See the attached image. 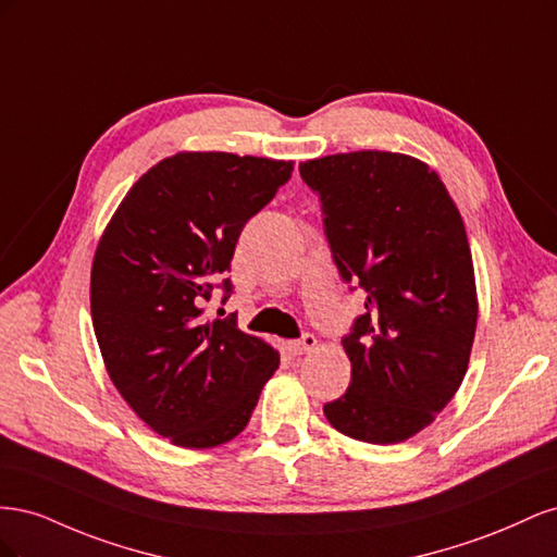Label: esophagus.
<instances>
[{
	"label": "esophagus",
	"instance_id": "obj_1",
	"mask_svg": "<svg viewBox=\"0 0 557 557\" xmlns=\"http://www.w3.org/2000/svg\"><path fill=\"white\" fill-rule=\"evenodd\" d=\"M315 344H318V339L313 334H301L299 339H295V342H290V350L295 352V356H305V352H309V350H313L315 348Z\"/></svg>",
	"mask_w": 557,
	"mask_h": 557
}]
</instances>
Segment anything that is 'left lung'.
<instances>
[{
  "label": "left lung",
  "instance_id": "left-lung-1",
  "mask_svg": "<svg viewBox=\"0 0 557 557\" xmlns=\"http://www.w3.org/2000/svg\"><path fill=\"white\" fill-rule=\"evenodd\" d=\"M320 197L339 276L364 295L342 344L350 385L323 411L334 430L397 444L458 393L476 332V283L465 223L425 162L356 150L299 164Z\"/></svg>",
  "mask_w": 557,
  "mask_h": 557
}]
</instances>
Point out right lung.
I'll list each match as a JSON object with an SVG mask.
<instances>
[{"label":"right lung","instance_id":"1","mask_svg":"<svg viewBox=\"0 0 557 557\" xmlns=\"http://www.w3.org/2000/svg\"><path fill=\"white\" fill-rule=\"evenodd\" d=\"M293 176V162L178 153L132 185L99 239L92 327L117 393L144 423L183 448H213L250 420L278 352L237 327L205 320L239 234Z\"/></svg>","mask_w":557,"mask_h":557}]
</instances>
